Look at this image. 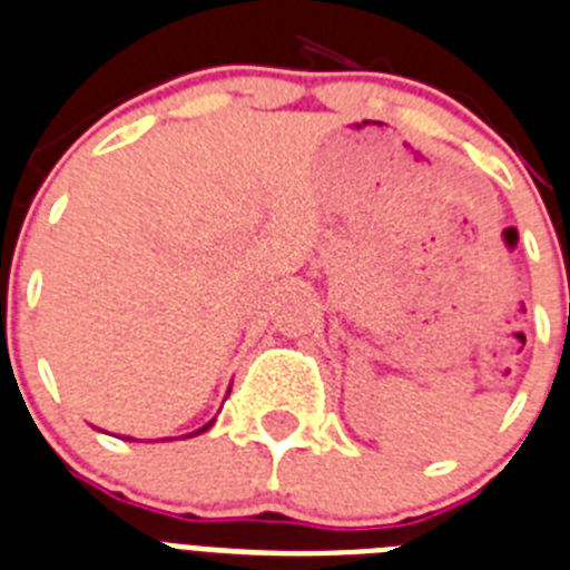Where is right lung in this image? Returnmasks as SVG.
Segmentation results:
<instances>
[{"instance_id": "add662e5", "label": "right lung", "mask_w": 570, "mask_h": 570, "mask_svg": "<svg viewBox=\"0 0 570 570\" xmlns=\"http://www.w3.org/2000/svg\"><path fill=\"white\" fill-rule=\"evenodd\" d=\"M212 423H214V420H212ZM212 423H208V425H203V429H199V432H194V434H203L205 429H212Z\"/></svg>"}]
</instances>
